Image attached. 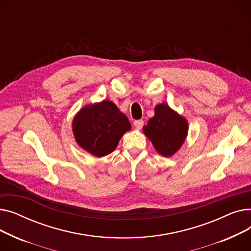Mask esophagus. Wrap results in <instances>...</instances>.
I'll return each instance as SVG.
<instances>
[{"mask_svg":"<svg viewBox=\"0 0 251 251\" xmlns=\"http://www.w3.org/2000/svg\"><path fill=\"white\" fill-rule=\"evenodd\" d=\"M133 125L135 126L136 129H141L142 126H143V121L142 120H135L133 122Z\"/></svg>","mask_w":251,"mask_h":251,"instance_id":"34e87169","label":"esophagus"}]
</instances>
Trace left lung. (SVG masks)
<instances>
[{"mask_svg":"<svg viewBox=\"0 0 251 251\" xmlns=\"http://www.w3.org/2000/svg\"><path fill=\"white\" fill-rule=\"evenodd\" d=\"M188 123L185 118L165 102L154 108V116L143 127V133L151 141L156 151L164 156L173 155L185 141Z\"/></svg>","mask_w":251,"mask_h":251,"instance_id":"8db88e82","label":"left lung"}]
</instances>
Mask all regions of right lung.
<instances>
[{
  "mask_svg": "<svg viewBox=\"0 0 251 251\" xmlns=\"http://www.w3.org/2000/svg\"><path fill=\"white\" fill-rule=\"evenodd\" d=\"M72 129L80 148L100 157L115 151L131 124L113 101L102 100L79 111L73 119Z\"/></svg>",
  "mask_w": 251,
  "mask_h": 251,
  "instance_id": "obj_1",
  "label": "right lung"
}]
</instances>
